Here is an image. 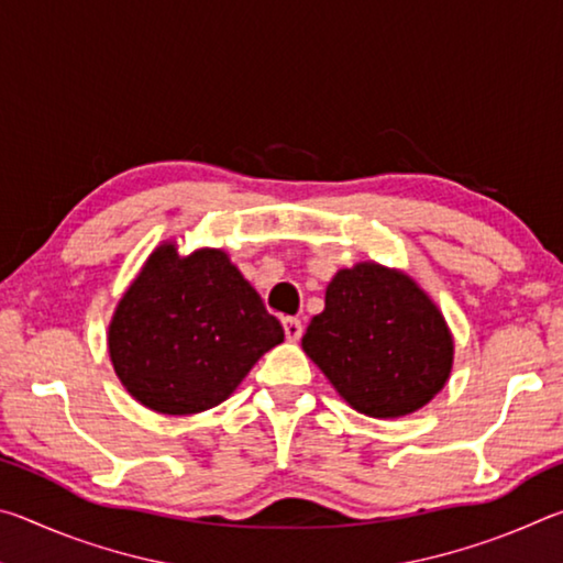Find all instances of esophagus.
<instances>
[{"label":"esophagus","mask_w":563,"mask_h":563,"mask_svg":"<svg viewBox=\"0 0 563 563\" xmlns=\"http://www.w3.org/2000/svg\"><path fill=\"white\" fill-rule=\"evenodd\" d=\"M283 328H285V338L290 342H298L302 338V322L298 318H285Z\"/></svg>","instance_id":"esophagus-1"}]
</instances>
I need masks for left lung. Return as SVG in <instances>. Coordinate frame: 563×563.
<instances>
[{"label": "left lung", "instance_id": "left-lung-1", "mask_svg": "<svg viewBox=\"0 0 563 563\" xmlns=\"http://www.w3.org/2000/svg\"><path fill=\"white\" fill-rule=\"evenodd\" d=\"M302 350L352 409L377 419L422 409L454 365V338L437 302L412 275L375 261L335 273Z\"/></svg>", "mask_w": 563, "mask_h": 563}]
</instances>
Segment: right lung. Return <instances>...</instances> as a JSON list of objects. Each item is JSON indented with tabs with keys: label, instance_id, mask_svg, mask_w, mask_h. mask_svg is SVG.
I'll use <instances>...</instances> for the list:
<instances>
[{
	"label": "right lung",
	"instance_id": "1",
	"mask_svg": "<svg viewBox=\"0 0 563 563\" xmlns=\"http://www.w3.org/2000/svg\"><path fill=\"white\" fill-rule=\"evenodd\" d=\"M275 320L221 247H154L109 322V357L126 393L168 417L206 412L280 345Z\"/></svg>",
	"mask_w": 563,
	"mask_h": 563
}]
</instances>
